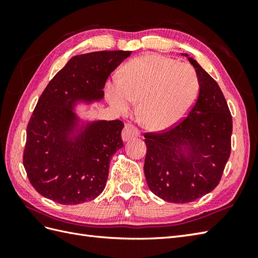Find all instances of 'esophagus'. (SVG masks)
Returning a JSON list of instances; mask_svg holds the SVG:
<instances>
[{"label":"esophagus","mask_w":258,"mask_h":258,"mask_svg":"<svg viewBox=\"0 0 258 258\" xmlns=\"http://www.w3.org/2000/svg\"><path fill=\"white\" fill-rule=\"evenodd\" d=\"M140 135V131L138 127H135L133 124H126L122 132V138L124 141H128L130 139L138 138Z\"/></svg>","instance_id":"esophagus-1"}]
</instances>
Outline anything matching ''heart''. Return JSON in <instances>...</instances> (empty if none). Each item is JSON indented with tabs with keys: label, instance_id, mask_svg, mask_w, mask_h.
<instances>
[{
	"label": "heart",
	"instance_id": "1",
	"mask_svg": "<svg viewBox=\"0 0 258 258\" xmlns=\"http://www.w3.org/2000/svg\"><path fill=\"white\" fill-rule=\"evenodd\" d=\"M199 80L189 65L149 54L128 62L119 81L107 85L108 100L127 112L138 102L140 122L151 130L177 123L193 105Z\"/></svg>",
	"mask_w": 258,
	"mask_h": 258
}]
</instances>
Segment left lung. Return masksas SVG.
<instances>
[{"instance_id": "8db88e82", "label": "left lung", "mask_w": 258, "mask_h": 258, "mask_svg": "<svg viewBox=\"0 0 258 258\" xmlns=\"http://www.w3.org/2000/svg\"><path fill=\"white\" fill-rule=\"evenodd\" d=\"M200 92L194 105L177 123L144 133L147 185L171 203H189L210 193L222 178L231 155L233 120L220 86L194 58ZM182 146H188L189 156Z\"/></svg>"}]
</instances>
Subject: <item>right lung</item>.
Segmentation results:
<instances>
[{
  "mask_svg": "<svg viewBox=\"0 0 258 258\" xmlns=\"http://www.w3.org/2000/svg\"><path fill=\"white\" fill-rule=\"evenodd\" d=\"M130 51L75 55L55 74L38 98L26 128L23 165L37 193L64 205L94 200L105 187L111 158L123 147L122 120L91 124L76 142L68 132L78 100H98L108 76Z\"/></svg>",
  "mask_w": 258,
  "mask_h": 258,
  "instance_id": "1",
  "label": "right lung"
}]
</instances>
